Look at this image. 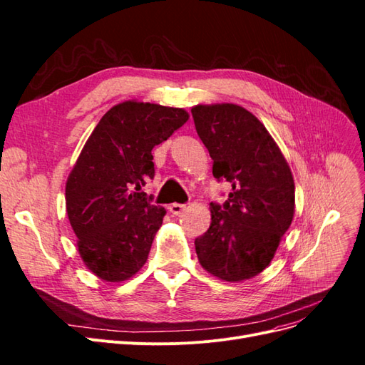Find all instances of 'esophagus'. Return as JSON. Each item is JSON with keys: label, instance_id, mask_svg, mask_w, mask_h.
I'll use <instances>...</instances> for the list:
<instances>
[{"label": "esophagus", "instance_id": "esophagus-1", "mask_svg": "<svg viewBox=\"0 0 365 365\" xmlns=\"http://www.w3.org/2000/svg\"><path fill=\"white\" fill-rule=\"evenodd\" d=\"M185 210V204H178V202H175V204H170L169 205V212L172 213V215H181L182 212Z\"/></svg>", "mask_w": 365, "mask_h": 365}]
</instances>
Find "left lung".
<instances>
[{
    "instance_id": "8db88e82",
    "label": "left lung",
    "mask_w": 365,
    "mask_h": 365,
    "mask_svg": "<svg viewBox=\"0 0 365 365\" xmlns=\"http://www.w3.org/2000/svg\"><path fill=\"white\" fill-rule=\"evenodd\" d=\"M197 135L213 160V176L228 181L227 201L212 202V224L195 239L202 268L227 282L260 274L288 231L295 185L288 163L257 117L245 108H192Z\"/></svg>"
}]
</instances>
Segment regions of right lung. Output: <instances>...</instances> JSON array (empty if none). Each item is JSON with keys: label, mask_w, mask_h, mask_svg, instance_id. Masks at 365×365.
I'll return each mask as SVG.
<instances>
[{"label": "right lung", "mask_w": 365, "mask_h": 365, "mask_svg": "<svg viewBox=\"0 0 365 365\" xmlns=\"http://www.w3.org/2000/svg\"><path fill=\"white\" fill-rule=\"evenodd\" d=\"M189 120L181 108L123 102L101 118L73 168L65 201L88 269L123 282L146 263L165 210L143 192L152 149Z\"/></svg>", "instance_id": "add662e5"}]
</instances>
